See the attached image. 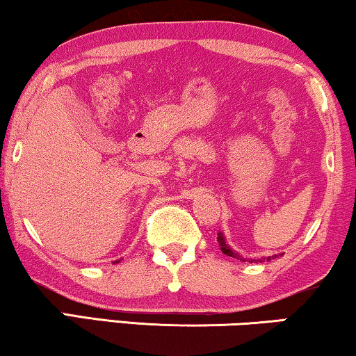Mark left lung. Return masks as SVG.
I'll use <instances>...</instances> for the list:
<instances>
[{"instance_id":"8db88e82","label":"left lung","mask_w":356,"mask_h":356,"mask_svg":"<svg viewBox=\"0 0 356 356\" xmlns=\"http://www.w3.org/2000/svg\"><path fill=\"white\" fill-rule=\"evenodd\" d=\"M217 241H218V245H220V250H222L223 254H227V256H230V257H236V259H240V261H246L245 257L238 256V252L232 251V250H230V246H227V243H225V240H223V236H222V235H218ZM275 257H277V256H269V257H264V259H250V262H252V261H257V262H264V261L275 259Z\"/></svg>"}]
</instances>
